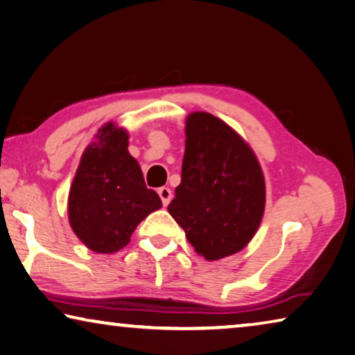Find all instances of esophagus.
<instances>
[{"label": "esophagus", "instance_id": "1", "mask_svg": "<svg viewBox=\"0 0 355 355\" xmlns=\"http://www.w3.org/2000/svg\"><path fill=\"white\" fill-rule=\"evenodd\" d=\"M157 194H159V198L162 200V205L167 207L168 202H171V199H172V191L168 189L167 187H162V188L157 189Z\"/></svg>", "mask_w": 355, "mask_h": 355}]
</instances>
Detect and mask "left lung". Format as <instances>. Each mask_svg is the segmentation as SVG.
Returning a JSON list of instances; mask_svg holds the SVG:
<instances>
[{
  "mask_svg": "<svg viewBox=\"0 0 355 355\" xmlns=\"http://www.w3.org/2000/svg\"><path fill=\"white\" fill-rule=\"evenodd\" d=\"M266 207L254 153L232 128L205 112L187 120L182 183L167 210L207 261L243 250Z\"/></svg>",
  "mask_w": 355,
  "mask_h": 355,
  "instance_id": "obj_1",
  "label": "left lung"
}]
</instances>
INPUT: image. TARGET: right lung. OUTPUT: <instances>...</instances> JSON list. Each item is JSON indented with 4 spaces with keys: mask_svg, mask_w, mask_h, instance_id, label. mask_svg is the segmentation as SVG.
I'll return each instance as SVG.
<instances>
[{
    "mask_svg": "<svg viewBox=\"0 0 355 355\" xmlns=\"http://www.w3.org/2000/svg\"><path fill=\"white\" fill-rule=\"evenodd\" d=\"M96 137L82 156L67 207L77 237L109 254L126 246L137 224L162 204L128 153L126 131L107 123Z\"/></svg>",
    "mask_w": 355,
    "mask_h": 355,
    "instance_id": "add662e5",
    "label": "right lung"
}]
</instances>
